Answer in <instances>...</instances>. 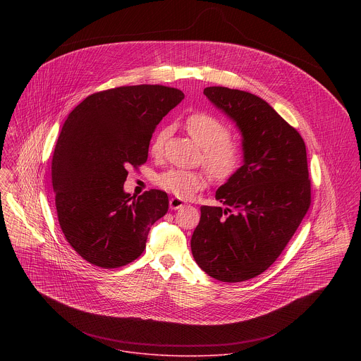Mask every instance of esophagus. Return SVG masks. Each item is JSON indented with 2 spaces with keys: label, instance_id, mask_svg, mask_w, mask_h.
<instances>
[{
  "label": "esophagus",
  "instance_id": "esophagus-1",
  "mask_svg": "<svg viewBox=\"0 0 361 361\" xmlns=\"http://www.w3.org/2000/svg\"><path fill=\"white\" fill-rule=\"evenodd\" d=\"M183 206H185V202L182 199H179V197H172L169 200V208L171 209H179V208H182Z\"/></svg>",
  "mask_w": 361,
  "mask_h": 361
}]
</instances>
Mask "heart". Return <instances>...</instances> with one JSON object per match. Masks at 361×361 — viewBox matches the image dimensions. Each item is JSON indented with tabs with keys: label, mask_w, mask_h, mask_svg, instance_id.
I'll return each instance as SVG.
<instances>
[{
	"label": "heart",
	"mask_w": 361,
	"mask_h": 361,
	"mask_svg": "<svg viewBox=\"0 0 361 361\" xmlns=\"http://www.w3.org/2000/svg\"><path fill=\"white\" fill-rule=\"evenodd\" d=\"M186 129L192 139L204 149V164L209 173L216 179L231 176L240 165L242 147L238 142L229 139V128L207 112H195L186 119ZM168 129L155 135L152 153L159 154ZM157 183L166 192L188 199L206 186V176L202 172L169 169L158 176Z\"/></svg>",
	"instance_id": "heart-1"
}]
</instances>
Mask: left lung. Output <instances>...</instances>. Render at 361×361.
<instances>
[{
	"mask_svg": "<svg viewBox=\"0 0 361 361\" xmlns=\"http://www.w3.org/2000/svg\"><path fill=\"white\" fill-rule=\"evenodd\" d=\"M204 94L239 129L243 165L215 193L225 208H200L190 247L209 276L242 282L279 257L309 209L306 145L256 94L219 86L206 87Z\"/></svg>",
	"mask_w": 361,
	"mask_h": 361,
	"instance_id": "left-lung-1",
	"label": "left lung"
}]
</instances>
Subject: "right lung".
Listing matches in <instances>:
<instances>
[{"label":"right lung","instance_id":"obj_1","mask_svg":"<svg viewBox=\"0 0 361 361\" xmlns=\"http://www.w3.org/2000/svg\"><path fill=\"white\" fill-rule=\"evenodd\" d=\"M183 99L173 87L122 86L86 97L63 122L52 155L55 207L68 243L90 264L132 262L166 214L165 192L133 199L123 183L129 165L147 161L155 126Z\"/></svg>","mask_w":361,"mask_h":361}]
</instances>
